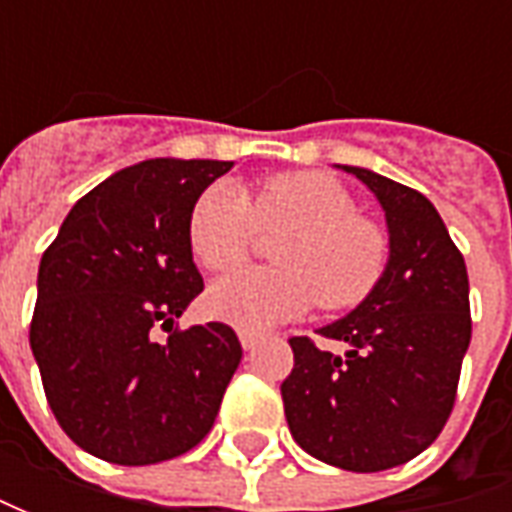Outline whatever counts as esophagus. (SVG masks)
I'll use <instances>...</instances> for the list:
<instances>
[{
	"label": "esophagus",
	"mask_w": 512,
	"mask_h": 512,
	"mask_svg": "<svg viewBox=\"0 0 512 512\" xmlns=\"http://www.w3.org/2000/svg\"><path fill=\"white\" fill-rule=\"evenodd\" d=\"M239 342L245 350H256L262 344V336L259 333H250V330H239Z\"/></svg>",
	"instance_id": "1"
}]
</instances>
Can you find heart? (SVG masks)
<instances>
[{"instance_id":"heart-1","label":"heart","mask_w":512,"mask_h":512,"mask_svg":"<svg viewBox=\"0 0 512 512\" xmlns=\"http://www.w3.org/2000/svg\"><path fill=\"white\" fill-rule=\"evenodd\" d=\"M285 230L273 245L276 267L239 270L213 282V316L245 330L290 322L319 305L347 310L362 305L382 282L390 239L359 216L353 196L325 173L270 176L247 199L230 182L205 187L190 210V250L207 270H233L245 262L256 233Z\"/></svg>"}]
</instances>
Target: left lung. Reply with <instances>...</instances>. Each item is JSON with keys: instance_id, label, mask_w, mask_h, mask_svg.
<instances>
[{"instance_id": "1", "label": "left lung", "mask_w": 512, "mask_h": 512, "mask_svg": "<svg viewBox=\"0 0 512 512\" xmlns=\"http://www.w3.org/2000/svg\"><path fill=\"white\" fill-rule=\"evenodd\" d=\"M342 170L379 199L390 259L362 305L319 330L344 353L290 339L282 399L302 450L376 473L416 459L442 433L470 344V285L459 247L419 190L367 168Z\"/></svg>"}]
</instances>
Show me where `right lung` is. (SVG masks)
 I'll list each match as a JSON object with an SVG mask.
<instances>
[{
  "label": "right lung",
  "instance_id": "add662e5",
  "mask_svg": "<svg viewBox=\"0 0 512 512\" xmlns=\"http://www.w3.org/2000/svg\"><path fill=\"white\" fill-rule=\"evenodd\" d=\"M230 168L148 159L119 170L70 207L39 262L30 350L59 427L96 459L168 462L216 422L242 344L222 322L179 330L176 319L205 287L190 210Z\"/></svg>",
  "mask_w": 512,
  "mask_h": 512
}]
</instances>
